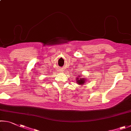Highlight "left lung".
I'll list each match as a JSON object with an SVG mask.
<instances>
[{"instance_id": "left-lung-1", "label": "left lung", "mask_w": 131, "mask_h": 131, "mask_svg": "<svg viewBox=\"0 0 131 131\" xmlns=\"http://www.w3.org/2000/svg\"><path fill=\"white\" fill-rule=\"evenodd\" d=\"M76 81L77 84L83 85L87 82V78H85V77H82V74H80V75H79L78 77L76 79Z\"/></svg>"}]
</instances>
